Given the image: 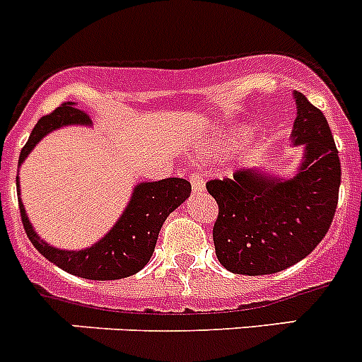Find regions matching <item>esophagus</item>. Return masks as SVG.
<instances>
[{
    "instance_id": "esophagus-1",
    "label": "esophagus",
    "mask_w": 362,
    "mask_h": 362,
    "mask_svg": "<svg viewBox=\"0 0 362 362\" xmlns=\"http://www.w3.org/2000/svg\"><path fill=\"white\" fill-rule=\"evenodd\" d=\"M190 183H192V190H194V194H201V192H204V179L201 177L197 172H194V174L190 175Z\"/></svg>"
}]
</instances>
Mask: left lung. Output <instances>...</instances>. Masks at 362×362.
Wrapping results in <instances>:
<instances>
[{"instance_id":"obj_1","label":"left lung","mask_w":362,"mask_h":362,"mask_svg":"<svg viewBox=\"0 0 362 362\" xmlns=\"http://www.w3.org/2000/svg\"><path fill=\"white\" fill-rule=\"evenodd\" d=\"M293 145H305V161L292 179L255 168L212 179L206 190L219 214L214 246L232 274L267 276L299 263L322 241L339 201L341 161L328 121L300 92Z\"/></svg>"}]
</instances>
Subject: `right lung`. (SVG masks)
Returning <instances> with one entry per match:
<instances>
[{
    "label": "right lung",
    "mask_w": 362,
    "mask_h": 362,
    "mask_svg": "<svg viewBox=\"0 0 362 362\" xmlns=\"http://www.w3.org/2000/svg\"><path fill=\"white\" fill-rule=\"evenodd\" d=\"M65 124H90V119L85 110L76 108L74 103L59 105L49 116L41 117L36 127L32 129L27 145L19 153V165L47 134L62 129ZM16 185L19 192L18 177H16ZM190 183L181 177H166L153 183H139L134 188L130 203L127 204L123 216L117 219L114 228L90 248L79 252L57 250L40 239L25 214L23 203L19 197L18 199L25 232L34 248L43 257L72 276L83 277V279L112 281L134 276L148 263L163 223L170 216V212H174L179 204L190 196Z\"/></svg>",
    "instance_id": "right-lung-1"
}]
</instances>
